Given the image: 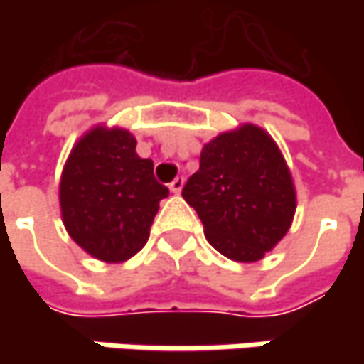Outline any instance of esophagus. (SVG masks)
I'll use <instances>...</instances> for the list:
<instances>
[{
	"label": "esophagus",
	"mask_w": 364,
	"mask_h": 364,
	"mask_svg": "<svg viewBox=\"0 0 364 364\" xmlns=\"http://www.w3.org/2000/svg\"><path fill=\"white\" fill-rule=\"evenodd\" d=\"M182 188H184V178H176V180L170 182V190H172L174 194H180Z\"/></svg>",
	"instance_id": "34e87169"
}]
</instances>
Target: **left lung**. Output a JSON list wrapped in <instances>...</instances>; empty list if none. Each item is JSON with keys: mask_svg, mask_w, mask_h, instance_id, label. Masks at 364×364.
<instances>
[{"mask_svg": "<svg viewBox=\"0 0 364 364\" xmlns=\"http://www.w3.org/2000/svg\"><path fill=\"white\" fill-rule=\"evenodd\" d=\"M208 243L232 261L253 263L284 239L296 213V188L269 133L257 125L217 135L182 190Z\"/></svg>", "mask_w": 364, "mask_h": 364, "instance_id": "1", "label": "left lung"}]
</instances>
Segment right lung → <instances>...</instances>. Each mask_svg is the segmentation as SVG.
Masks as SVG:
<instances>
[{"label": "right lung", "mask_w": 364, "mask_h": 364, "mask_svg": "<svg viewBox=\"0 0 364 364\" xmlns=\"http://www.w3.org/2000/svg\"><path fill=\"white\" fill-rule=\"evenodd\" d=\"M135 146L127 129L92 127L73 147L60 178L66 231L107 263L127 261L146 245L160 200L170 194Z\"/></svg>", "instance_id": "add662e5"}]
</instances>
